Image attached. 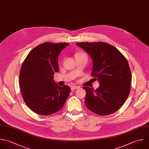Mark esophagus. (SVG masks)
<instances>
[{
    "label": "esophagus",
    "instance_id": "esophagus-1",
    "mask_svg": "<svg viewBox=\"0 0 149 149\" xmlns=\"http://www.w3.org/2000/svg\"><path fill=\"white\" fill-rule=\"evenodd\" d=\"M78 89H79V86H72L71 87V90Z\"/></svg>",
    "mask_w": 149,
    "mask_h": 149
}]
</instances>
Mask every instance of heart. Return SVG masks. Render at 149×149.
I'll list each match as a JSON object with an SVG mask.
<instances>
[{
    "label": "heart",
    "instance_id": "b5f03b06",
    "mask_svg": "<svg viewBox=\"0 0 149 149\" xmlns=\"http://www.w3.org/2000/svg\"><path fill=\"white\" fill-rule=\"evenodd\" d=\"M76 58H79V57H87L86 54L83 53V52H78L75 55Z\"/></svg>",
    "mask_w": 149,
    "mask_h": 149
}]
</instances>
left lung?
Here are the masks:
<instances>
[{
	"mask_svg": "<svg viewBox=\"0 0 149 149\" xmlns=\"http://www.w3.org/2000/svg\"><path fill=\"white\" fill-rule=\"evenodd\" d=\"M76 44L91 56V76L100 84L96 90L83 88L86 90L87 108L100 116L115 113L124 104L130 91L132 78L127 60L109 44L81 42Z\"/></svg>",
	"mask_w": 149,
	"mask_h": 149,
	"instance_id": "8db88e82",
	"label": "left lung"
}]
</instances>
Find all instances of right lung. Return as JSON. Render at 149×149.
<instances>
[{
    "instance_id": "right-lung-1",
    "label": "right lung",
    "mask_w": 149,
    "mask_h": 149,
    "mask_svg": "<svg viewBox=\"0 0 149 149\" xmlns=\"http://www.w3.org/2000/svg\"><path fill=\"white\" fill-rule=\"evenodd\" d=\"M69 44L44 42L34 48L24 61L19 87L26 105L34 112L48 116L60 110L71 89L60 87L54 80L59 72L58 56Z\"/></svg>"
}]
</instances>
